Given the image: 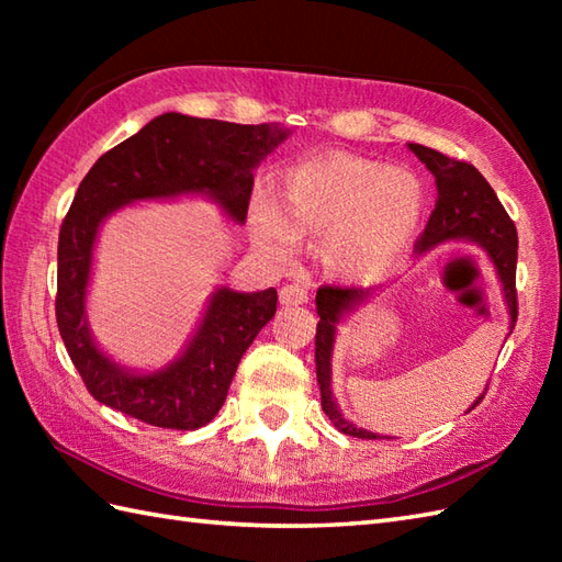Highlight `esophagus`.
<instances>
[{
  "mask_svg": "<svg viewBox=\"0 0 562 562\" xmlns=\"http://www.w3.org/2000/svg\"><path fill=\"white\" fill-rule=\"evenodd\" d=\"M308 302V294L300 284H284L280 290V304L282 306H300Z\"/></svg>",
  "mask_w": 562,
  "mask_h": 562,
  "instance_id": "esophagus-1",
  "label": "esophagus"
}]
</instances>
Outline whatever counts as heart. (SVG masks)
Instances as JSON below:
<instances>
[{
  "instance_id": "1",
  "label": "heart",
  "mask_w": 562,
  "mask_h": 562,
  "mask_svg": "<svg viewBox=\"0 0 562 562\" xmlns=\"http://www.w3.org/2000/svg\"><path fill=\"white\" fill-rule=\"evenodd\" d=\"M423 188L396 166L333 154L294 166L278 195L250 205V234L266 254L288 262L300 241L321 244V256L350 280L381 278L420 224Z\"/></svg>"
}]
</instances>
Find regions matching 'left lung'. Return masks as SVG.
Here are the masks:
<instances>
[{
    "instance_id": "obj_1",
    "label": "left lung",
    "mask_w": 562,
    "mask_h": 562,
    "mask_svg": "<svg viewBox=\"0 0 562 562\" xmlns=\"http://www.w3.org/2000/svg\"><path fill=\"white\" fill-rule=\"evenodd\" d=\"M411 151L420 159L435 176L437 200L429 214L425 232L417 236L415 250L432 248L447 238H469L483 246L487 258L493 260L497 278L503 282V292L509 306V333L517 324V226L509 220L503 202L497 200L495 190L485 181L473 164L447 157L437 149L423 145H408ZM372 296V290L362 288H333L324 284L316 292V312L321 316L316 326V379L321 386V408L328 415L333 427L342 435L357 439H379V435L355 427L340 415L330 393V350L336 340V324L342 314L352 312ZM483 396L473 403V408Z\"/></svg>"
}]
</instances>
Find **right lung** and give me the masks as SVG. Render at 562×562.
<instances>
[{
    "label": "right lung",
    "mask_w": 562,
    "mask_h": 562,
    "mask_svg": "<svg viewBox=\"0 0 562 562\" xmlns=\"http://www.w3.org/2000/svg\"><path fill=\"white\" fill-rule=\"evenodd\" d=\"M284 135L282 127L164 113L83 176L59 226L55 318L71 364L99 403L164 429H198L220 413L244 352L278 312L274 288L250 294L217 290L181 360L135 376L99 352L87 328L91 250L101 222L135 200L207 193L241 224L254 169Z\"/></svg>",
    "instance_id": "obj_1"
}]
</instances>
